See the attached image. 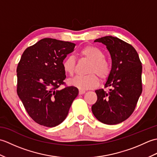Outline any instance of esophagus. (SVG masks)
Segmentation results:
<instances>
[{
  "label": "esophagus",
  "instance_id": "obj_1",
  "mask_svg": "<svg viewBox=\"0 0 157 157\" xmlns=\"http://www.w3.org/2000/svg\"><path fill=\"white\" fill-rule=\"evenodd\" d=\"M85 92H86L85 90H79V95L84 94Z\"/></svg>",
  "mask_w": 157,
  "mask_h": 157
}]
</instances>
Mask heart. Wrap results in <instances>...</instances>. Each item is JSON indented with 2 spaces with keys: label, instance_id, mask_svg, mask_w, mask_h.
Returning a JSON list of instances; mask_svg holds the SVG:
<instances>
[{
  "label": "heart",
  "instance_id": "b5f03b06",
  "mask_svg": "<svg viewBox=\"0 0 157 157\" xmlns=\"http://www.w3.org/2000/svg\"><path fill=\"white\" fill-rule=\"evenodd\" d=\"M79 55L91 62L87 75H77L70 79L69 84L80 90H87L96 87L99 79L95 73L101 79H105L111 71V66L105 59V54L99 48L93 46H85L80 50ZM75 60L71 56L66 57L62 62V67L66 73L73 75L75 71Z\"/></svg>",
  "mask_w": 157,
  "mask_h": 157
}]
</instances>
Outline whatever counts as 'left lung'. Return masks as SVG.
<instances>
[{
	"instance_id": "left-lung-1",
	"label": "left lung",
	"mask_w": 157,
	"mask_h": 157,
	"mask_svg": "<svg viewBox=\"0 0 157 157\" xmlns=\"http://www.w3.org/2000/svg\"><path fill=\"white\" fill-rule=\"evenodd\" d=\"M94 42L106 46L112 65L105 84L110 87L109 91L96 90L97 101L92 106V111L105 124H118L132 114L142 94V63L135 48L118 38L105 36Z\"/></svg>"
}]
</instances>
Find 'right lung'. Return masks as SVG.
I'll return each mask as SVG.
<instances>
[{
    "label": "right lung",
    "mask_w": 157,
    "mask_h": 157,
    "mask_svg": "<svg viewBox=\"0 0 157 157\" xmlns=\"http://www.w3.org/2000/svg\"><path fill=\"white\" fill-rule=\"evenodd\" d=\"M74 43L43 38L23 52L17 68V94L31 118L38 124L52 128L68 115L78 89L64 84L62 62L73 51Z\"/></svg>",
    "instance_id": "right-lung-1"
}]
</instances>
